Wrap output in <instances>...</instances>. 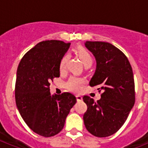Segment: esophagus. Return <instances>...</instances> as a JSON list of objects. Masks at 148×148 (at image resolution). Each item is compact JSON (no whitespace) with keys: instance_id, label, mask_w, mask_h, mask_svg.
Returning <instances> with one entry per match:
<instances>
[{"instance_id":"esophagus-1","label":"esophagus","mask_w":148,"mask_h":148,"mask_svg":"<svg viewBox=\"0 0 148 148\" xmlns=\"http://www.w3.org/2000/svg\"><path fill=\"white\" fill-rule=\"evenodd\" d=\"M76 97H77V101H82V97H81V95H76Z\"/></svg>"}]
</instances>
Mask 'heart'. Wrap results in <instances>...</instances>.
<instances>
[{"instance_id": "b5f03b06", "label": "heart", "mask_w": 148, "mask_h": 148, "mask_svg": "<svg viewBox=\"0 0 148 148\" xmlns=\"http://www.w3.org/2000/svg\"><path fill=\"white\" fill-rule=\"evenodd\" d=\"M76 54L77 55L84 66H90L93 64V58L90 53L85 47L82 46H79L75 49ZM69 59V55L68 54H64L63 56L59 63V70L60 72H64L66 70L67 67V63ZM85 83L84 79L77 77L72 76L67 81L65 84L66 88L71 90L75 91V92H79L82 90L84 84Z\"/></svg>"}]
</instances>
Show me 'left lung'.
<instances>
[{"instance_id":"left-lung-1","label":"left lung","mask_w":148,"mask_h":148,"mask_svg":"<svg viewBox=\"0 0 148 148\" xmlns=\"http://www.w3.org/2000/svg\"><path fill=\"white\" fill-rule=\"evenodd\" d=\"M85 47L97 62L89 84L97 86L102 94L97 101L89 96L83 97L88 106L84 123L91 134L105 138L121 127L134 105L133 71L125 54L110 43L86 41Z\"/></svg>"}]
</instances>
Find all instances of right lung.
<instances>
[{"label": "right lung", "mask_w": 148, "mask_h": 148, "mask_svg": "<svg viewBox=\"0 0 148 148\" xmlns=\"http://www.w3.org/2000/svg\"><path fill=\"white\" fill-rule=\"evenodd\" d=\"M70 43L41 41L20 61L15 84L16 105L27 126L38 134L52 137L61 131L77 102L71 93L51 95L50 82L60 77L59 63Z\"/></svg>", "instance_id": "add662e5"}]
</instances>
